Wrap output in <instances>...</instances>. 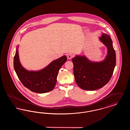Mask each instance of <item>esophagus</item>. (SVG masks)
Instances as JSON below:
<instances>
[{"mask_svg":"<svg viewBox=\"0 0 130 130\" xmlns=\"http://www.w3.org/2000/svg\"><path fill=\"white\" fill-rule=\"evenodd\" d=\"M73 55L72 54H68L67 55V58H68V59H71L72 58H73Z\"/></svg>","mask_w":130,"mask_h":130,"instance_id":"esophagus-1","label":"esophagus"}]
</instances>
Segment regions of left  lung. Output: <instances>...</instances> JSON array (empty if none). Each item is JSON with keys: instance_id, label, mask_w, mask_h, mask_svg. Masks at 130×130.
<instances>
[{"instance_id": "1", "label": "left lung", "mask_w": 130, "mask_h": 130, "mask_svg": "<svg viewBox=\"0 0 130 130\" xmlns=\"http://www.w3.org/2000/svg\"><path fill=\"white\" fill-rule=\"evenodd\" d=\"M99 39L108 48L104 60L91 62L85 56H76L72 59L75 80L84 90L93 91L105 86L110 80L116 66V52L110 36L103 34Z\"/></svg>"}]
</instances>
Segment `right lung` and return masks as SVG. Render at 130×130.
<instances>
[{
	"instance_id": "1",
	"label": "right lung",
	"mask_w": 130,
	"mask_h": 130,
	"mask_svg": "<svg viewBox=\"0 0 130 130\" xmlns=\"http://www.w3.org/2000/svg\"><path fill=\"white\" fill-rule=\"evenodd\" d=\"M18 49L13 58V67L22 84L35 93H42L53 90L56 85L58 71L67 61L66 56H63L53 61L42 70L28 71L21 66L19 62Z\"/></svg>"
}]
</instances>
